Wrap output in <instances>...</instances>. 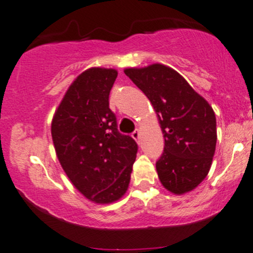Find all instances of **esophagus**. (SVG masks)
I'll use <instances>...</instances> for the list:
<instances>
[{"label": "esophagus", "mask_w": 253, "mask_h": 253, "mask_svg": "<svg viewBox=\"0 0 253 253\" xmlns=\"http://www.w3.org/2000/svg\"><path fill=\"white\" fill-rule=\"evenodd\" d=\"M139 135H140L139 129H134L133 133H132V137H133V139H135V140H139Z\"/></svg>", "instance_id": "obj_1"}]
</instances>
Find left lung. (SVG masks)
Here are the masks:
<instances>
[{
	"instance_id": "1",
	"label": "left lung",
	"mask_w": 253,
	"mask_h": 253,
	"mask_svg": "<svg viewBox=\"0 0 253 253\" xmlns=\"http://www.w3.org/2000/svg\"><path fill=\"white\" fill-rule=\"evenodd\" d=\"M125 74L147 95L160 122L165 147L156 171L161 184L177 195L195 189L209 173L216 150L212 106L162 64L129 68Z\"/></svg>"
}]
</instances>
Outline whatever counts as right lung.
I'll return each mask as SVG.
<instances>
[{"instance_id":"add662e5","label":"right lung","mask_w":253,"mask_h":253,"mask_svg":"<svg viewBox=\"0 0 253 253\" xmlns=\"http://www.w3.org/2000/svg\"><path fill=\"white\" fill-rule=\"evenodd\" d=\"M118 78L115 69L91 68L75 79L52 120L58 160L80 193L97 204H110L128 188L138 145L121 134L109 108Z\"/></svg>"}]
</instances>
